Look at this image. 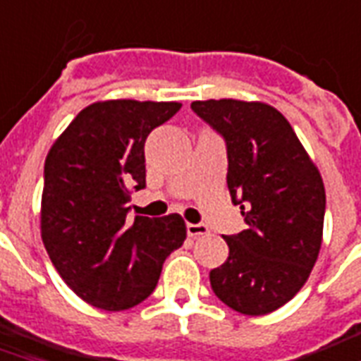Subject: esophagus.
I'll use <instances>...</instances> for the list:
<instances>
[{
    "instance_id": "esophagus-1",
    "label": "esophagus",
    "mask_w": 361,
    "mask_h": 361,
    "mask_svg": "<svg viewBox=\"0 0 361 361\" xmlns=\"http://www.w3.org/2000/svg\"><path fill=\"white\" fill-rule=\"evenodd\" d=\"M187 235L189 236H204V235H210V229L202 224H187Z\"/></svg>"
}]
</instances>
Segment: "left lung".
Here are the masks:
<instances>
[{
    "label": "left lung",
    "mask_w": 361,
    "mask_h": 361,
    "mask_svg": "<svg viewBox=\"0 0 361 361\" xmlns=\"http://www.w3.org/2000/svg\"><path fill=\"white\" fill-rule=\"evenodd\" d=\"M192 111L227 144V187L246 229L224 236L229 257L212 290L236 312L284 307L309 280L322 247L326 189L291 125L265 102L199 100Z\"/></svg>",
    "instance_id": "left-lung-1"
}]
</instances>
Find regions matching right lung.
Wrapping results in <instances>:
<instances>
[{
    "label": "right lung",
    "mask_w": 361,
    "mask_h": 361,
    "mask_svg": "<svg viewBox=\"0 0 361 361\" xmlns=\"http://www.w3.org/2000/svg\"><path fill=\"white\" fill-rule=\"evenodd\" d=\"M180 102L106 100L79 111L45 159L41 238L66 284L102 310H126L153 293L162 263L187 236L180 214L126 217L145 187L149 132Z\"/></svg>",
    "instance_id": "right-lung-1"
}]
</instances>
